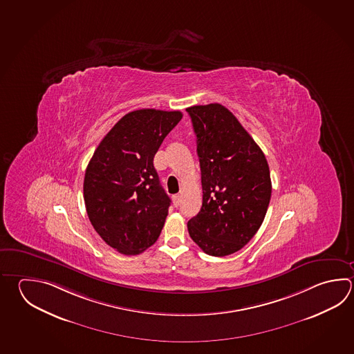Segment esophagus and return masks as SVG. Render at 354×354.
Segmentation results:
<instances>
[{
    "label": "esophagus",
    "mask_w": 354,
    "mask_h": 354,
    "mask_svg": "<svg viewBox=\"0 0 354 354\" xmlns=\"http://www.w3.org/2000/svg\"><path fill=\"white\" fill-rule=\"evenodd\" d=\"M173 203L175 207H179L181 203V195H179V194H178V195H174Z\"/></svg>",
    "instance_id": "obj_1"
}]
</instances>
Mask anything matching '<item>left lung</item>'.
<instances>
[{
    "mask_svg": "<svg viewBox=\"0 0 354 354\" xmlns=\"http://www.w3.org/2000/svg\"><path fill=\"white\" fill-rule=\"evenodd\" d=\"M196 135L203 205L187 221L190 238L213 257L241 250L266 218L272 195L266 155L221 104L187 107Z\"/></svg>",
    "mask_w": 354,
    "mask_h": 354,
    "instance_id": "left-lung-1",
    "label": "left lung"
}]
</instances>
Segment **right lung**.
<instances>
[{"label": "right lung", "mask_w": 354, "mask_h": 354, "mask_svg": "<svg viewBox=\"0 0 354 354\" xmlns=\"http://www.w3.org/2000/svg\"><path fill=\"white\" fill-rule=\"evenodd\" d=\"M180 111L141 109L118 121L96 147L84 179L88 219L107 245L136 255L158 241L170 199L153 156Z\"/></svg>", "instance_id": "1"}]
</instances>
